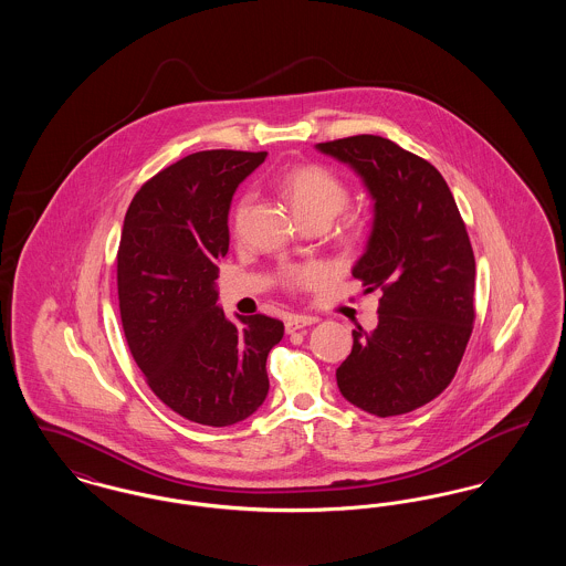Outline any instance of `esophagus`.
<instances>
[{
    "label": "esophagus",
    "instance_id": "esophagus-1",
    "mask_svg": "<svg viewBox=\"0 0 566 566\" xmlns=\"http://www.w3.org/2000/svg\"><path fill=\"white\" fill-rule=\"evenodd\" d=\"M316 323V318H312V316H296V314H291L289 318H286V333H295V331H301V328H305V326H310V324Z\"/></svg>",
    "mask_w": 566,
    "mask_h": 566
}]
</instances>
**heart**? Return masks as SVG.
Returning a JSON list of instances; mask_svg holds the SVG:
<instances>
[{"label": "heart", "instance_id": "1", "mask_svg": "<svg viewBox=\"0 0 566 566\" xmlns=\"http://www.w3.org/2000/svg\"><path fill=\"white\" fill-rule=\"evenodd\" d=\"M280 190L291 201L296 218L301 222L312 218H323L326 222H331L346 208L350 197L344 180L323 165H296L293 169L284 171L280 176ZM248 208H250V195L242 197L235 208V214H233L235 231H240ZM307 275H310L307 271H295L293 280H305Z\"/></svg>", "mask_w": 566, "mask_h": 566}]
</instances>
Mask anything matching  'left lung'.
<instances>
[{
	"instance_id": "obj_1",
	"label": "left lung",
	"mask_w": 566,
	"mask_h": 566,
	"mask_svg": "<svg viewBox=\"0 0 566 566\" xmlns=\"http://www.w3.org/2000/svg\"><path fill=\"white\" fill-rule=\"evenodd\" d=\"M346 163L374 201L365 252L352 268L379 289L374 331H352L337 369L346 401L379 418L413 411L441 395L473 331L475 259L452 190L431 163L379 135L316 144Z\"/></svg>"
}]
</instances>
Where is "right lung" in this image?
Masks as SVG:
<instances>
[{"label":"right lung","mask_w":566,"mask_h":566,"mask_svg":"<svg viewBox=\"0 0 566 566\" xmlns=\"http://www.w3.org/2000/svg\"><path fill=\"white\" fill-rule=\"evenodd\" d=\"M268 153L203 150L135 192L118 245L123 331L153 392L182 418L231 427L270 392L268 354L284 335L270 316L229 321L218 259L229 250L231 199Z\"/></svg>","instance_id":"right-lung-1"}]
</instances>
